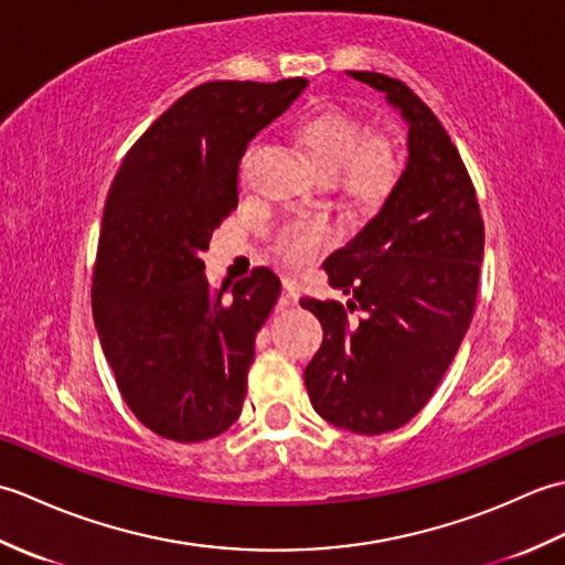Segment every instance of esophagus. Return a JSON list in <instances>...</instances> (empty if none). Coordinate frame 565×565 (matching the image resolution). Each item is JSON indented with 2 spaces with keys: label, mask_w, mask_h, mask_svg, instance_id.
<instances>
[{
  "label": "esophagus",
  "mask_w": 565,
  "mask_h": 565,
  "mask_svg": "<svg viewBox=\"0 0 565 565\" xmlns=\"http://www.w3.org/2000/svg\"><path fill=\"white\" fill-rule=\"evenodd\" d=\"M298 303V284L294 279H284V294L279 298L281 308H289Z\"/></svg>",
  "instance_id": "1"
}]
</instances>
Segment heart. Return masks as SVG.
I'll return each mask as SVG.
<instances>
[{
    "label": "heart",
    "instance_id": "b5f03b06",
    "mask_svg": "<svg viewBox=\"0 0 565 565\" xmlns=\"http://www.w3.org/2000/svg\"><path fill=\"white\" fill-rule=\"evenodd\" d=\"M296 136L320 170L334 172L350 196L379 203L398 184L403 152L386 130H369L342 106H318L301 118ZM338 233L326 215H298L274 233L271 247L289 264H308L322 255Z\"/></svg>",
    "mask_w": 565,
    "mask_h": 565
}]
</instances>
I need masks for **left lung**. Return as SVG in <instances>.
Segmentation results:
<instances>
[{
  "label": "left lung",
  "instance_id": "obj_1",
  "mask_svg": "<svg viewBox=\"0 0 565 565\" xmlns=\"http://www.w3.org/2000/svg\"><path fill=\"white\" fill-rule=\"evenodd\" d=\"M350 75L401 109L407 167L376 218L322 264L363 316L301 298L322 326L306 388L330 425L383 435L411 423L447 374L476 308L486 233L471 177L429 106L401 79Z\"/></svg>",
  "mask_w": 565,
  "mask_h": 565
}]
</instances>
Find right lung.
I'll return each mask as SVG.
<instances>
[{
    "instance_id": "1",
    "label": "right lung",
    "mask_w": 565,
    "mask_h": 565,
    "mask_svg": "<svg viewBox=\"0 0 565 565\" xmlns=\"http://www.w3.org/2000/svg\"><path fill=\"white\" fill-rule=\"evenodd\" d=\"M306 84H199L136 140L106 196L94 322L126 405L164 439L218 437L243 413L255 338L281 284L257 267L225 296L201 252L237 206L247 142Z\"/></svg>"
}]
</instances>
